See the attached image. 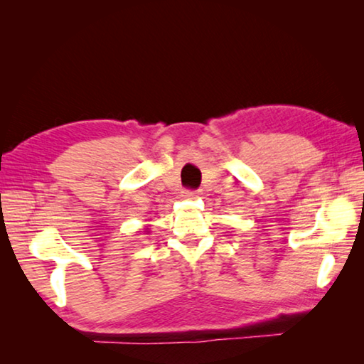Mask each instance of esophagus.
<instances>
[{"instance_id":"1","label":"esophagus","mask_w":364,"mask_h":364,"mask_svg":"<svg viewBox=\"0 0 364 364\" xmlns=\"http://www.w3.org/2000/svg\"><path fill=\"white\" fill-rule=\"evenodd\" d=\"M197 191H194V189H184L183 191V197H186V199H194V197H197Z\"/></svg>"}]
</instances>
